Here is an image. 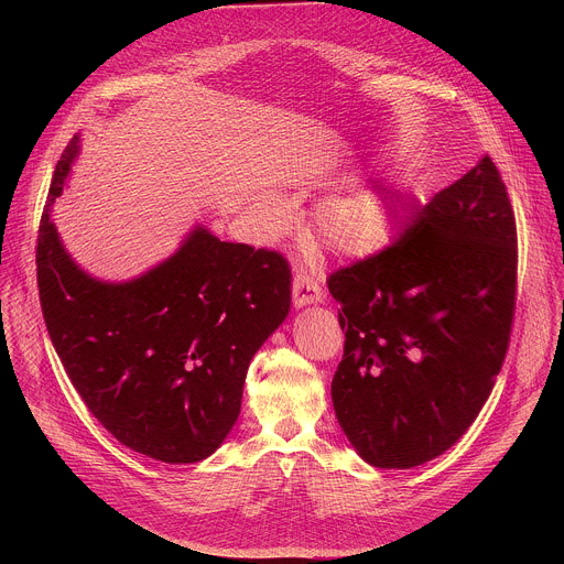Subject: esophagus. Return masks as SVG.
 Listing matches in <instances>:
<instances>
[{
  "label": "esophagus",
  "mask_w": 564,
  "mask_h": 564,
  "mask_svg": "<svg viewBox=\"0 0 564 564\" xmlns=\"http://www.w3.org/2000/svg\"><path fill=\"white\" fill-rule=\"evenodd\" d=\"M292 296H294V305L303 307L310 303H318L321 299H324V292H321L314 276H310L307 272H296V276L292 281Z\"/></svg>",
  "instance_id": "1"
}]
</instances>
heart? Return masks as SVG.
Wrapping results in <instances>:
<instances>
[{
	"label": "heart",
	"mask_w": 564,
	"mask_h": 564,
	"mask_svg": "<svg viewBox=\"0 0 564 564\" xmlns=\"http://www.w3.org/2000/svg\"><path fill=\"white\" fill-rule=\"evenodd\" d=\"M324 243L341 254H366L386 243L390 212L381 194L355 192L326 200L316 212Z\"/></svg>",
	"instance_id": "heart-1"
}]
</instances>
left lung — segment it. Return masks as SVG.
Returning <instances> with one entry per match:
<instances>
[{
  "label": "left lung",
  "mask_w": 564,
  "mask_h": 564,
  "mask_svg": "<svg viewBox=\"0 0 564 564\" xmlns=\"http://www.w3.org/2000/svg\"><path fill=\"white\" fill-rule=\"evenodd\" d=\"M328 290L346 333L333 404L350 444L377 468L448 451L489 399L513 328L518 231L491 155Z\"/></svg>",
  "instance_id": "8db88e82"
}]
</instances>
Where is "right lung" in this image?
<instances>
[{
  "label": "right lung",
  "instance_id": "1",
  "mask_svg": "<svg viewBox=\"0 0 564 564\" xmlns=\"http://www.w3.org/2000/svg\"><path fill=\"white\" fill-rule=\"evenodd\" d=\"M75 153L77 138L55 167L35 250L55 352L120 444L167 464L200 462L236 424L248 366L288 316L290 263L196 227L172 259L140 279L89 276L51 220Z\"/></svg>",
  "mask_w": 564,
  "mask_h": 564
}]
</instances>
